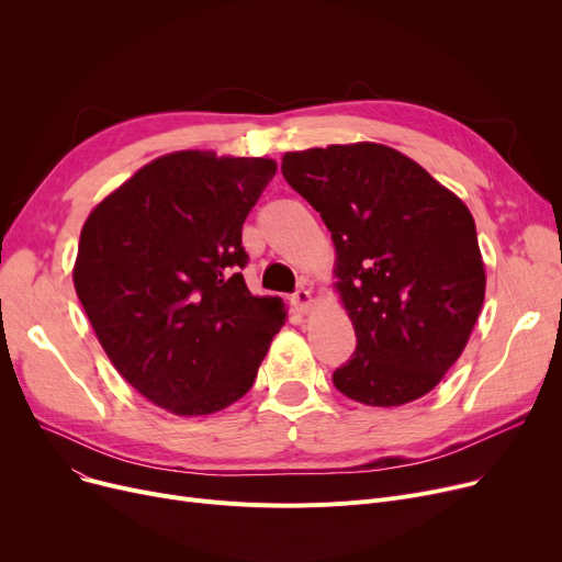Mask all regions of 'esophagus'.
I'll use <instances>...</instances> for the list:
<instances>
[{"label": "esophagus", "instance_id": "1", "mask_svg": "<svg viewBox=\"0 0 562 562\" xmlns=\"http://www.w3.org/2000/svg\"><path fill=\"white\" fill-rule=\"evenodd\" d=\"M293 305H296V310H299V312L307 314V312L312 310V305H314L312 293H310L307 289H303V286H301L296 293H293Z\"/></svg>", "mask_w": 562, "mask_h": 562}]
</instances>
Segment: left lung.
Returning <instances> with one entry per match:
<instances>
[{"instance_id":"left-lung-1","label":"left lung","mask_w":562,"mask_h":562,"mask_svg":"<svg viewBox=\"0 0 562 562\" xmlns=\"http://www.w3.org/2000/svg\"><path fill=\"white\" fill-rule=\"evenodd\" d=\"M282 175L333 234L335 289L358 337L335 387L373 407L426 396L462 356L485 301L467 204L369 140L286 153Z\"/></svg>"}]
</instances>
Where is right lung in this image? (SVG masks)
Listing matches in <instances>:
<instances>
[{
  "label": "right lung",
  "mask_w": 562,
  "mask_h": 562,
  "mask_svg": "<svg viewBox=\"0 0 562 562\" xmlns=\"http://www.w3.org/2000/svg\"><path fill=\"white\" fill-rule=\"evenodd\" d=\"M266 157L180 150L138 168L88 214L75 291L130 385L177 417L239 401L286 321L252 296L241 227L273 180Z\"/></svg>",
  "instance_id": "1"
}]
</instances>
